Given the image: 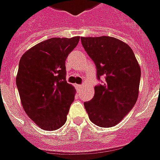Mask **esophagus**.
Returning <instances> with one entry per match:
<instances>
[{
  "label": "esophagus",
  "instance_id": "1",
  "mask_svg": "<svg viewBox=\"0 0 160 160\" xmlns=\"http://www.w3.org/2000/svg\"><path fill=\"white\" fill-rule=\"evenodd\" d=\"M75 87H76V88H77V89H78V90H80V88L82 87V85H76Z\"/></svg>",
  "mask_w": 160,
  "mask_h": 160
}]
</instances>
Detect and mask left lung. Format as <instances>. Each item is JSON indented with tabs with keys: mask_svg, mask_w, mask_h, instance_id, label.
Segmentation results:
<instances>
[{
	"mask_svg": "<svg viewBox=\"0 0 160 160\" xmlns=\"http://www.w3.org/2000/svg\"><path fill=\"white\" fill-rule=\"evenodd\" d=\"M81 43L104 82L95 87L85 102L90 120L102 128L114 127L133 109L139 95L141 68L127 43L112 37L81 38Z\"/></svg>",
	"mask_w": 160,
	"mask_h": 160,
	"instance_id": "obj_1",
	"label": "left lung"
}]
</instances>
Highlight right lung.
Masks as SVG:
<instances>
[{
    "instance_id": "obj_1",
    "label": "right lung",
    "mask_w": 160,
    "mask_h": 160,
    "mask_svg": "<svg viewBox=\"0 0 160 160\" xmlns=\"http://www.w3.org/2000/svg\"><path fill=\"white\" fill-rule=\"evenodd\" d=\"M80 41L53 38L33 46L20 58L16 85L23 109L44 130L64 125L75 89L67 82L65 62Z\"/></svg>"
}]
</instances>
